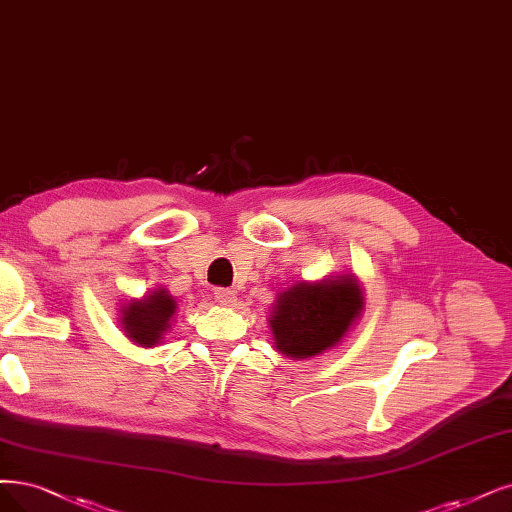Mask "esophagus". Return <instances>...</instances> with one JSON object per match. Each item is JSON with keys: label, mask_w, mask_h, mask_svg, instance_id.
<instances>
[{"label": "esophagus", "mask_w": 512, "mask_h": 512, "mask_svg": "<svg viewBox=\"0 0 512 512\" xmlns=\"http://www.w3.org/2000/svg\"><path fill=\"white\" fill-rule=\"evenodd\" d=\"M215 301L221 306H234L236 304V293L230 289H217L215 291Z\"/></svg>", "instance_id": "obj_1"}]
</instances>
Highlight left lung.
<instances>
[{
	"label": "left lung",
	"mask_w": 512,
	"mask_h": 512,
	"mask_svg": "<svg viewBox=\"0 0 512 512\" xmlns=\"http://www.w3.org/2000/svg\"><path fill=\"white\" fill-rule=\"evenodd\" d=\"M363 310L365 295L354 274L297 280L272 304L268 323L274 348L293 361L320 356L342 344Z\"/></svg>",
	"instance_id": "obj_1"
}]
</instances>
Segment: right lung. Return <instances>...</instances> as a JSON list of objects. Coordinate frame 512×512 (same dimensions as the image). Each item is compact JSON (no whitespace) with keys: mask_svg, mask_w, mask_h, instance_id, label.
I'll list each match as a JSON object with an SVG mask.
<instances>
[{"mask_svg":"<svg viewBox=\"0 0 512 512\" xmlns=\"http://www.w3.org/2000/svg\"><path fill=\"white\" fill-rule=\"evenodd\" d=\"M177 299L168 293V289L158 287L145 293L143 297H132L120 308L122 331L126 339L141 348H156L162 344L164 335L175 323Z\"/></svg>","mask_w":512,"mask_h":512,"instance_id":"add662e5","label":"right lung"}]
</instances>
